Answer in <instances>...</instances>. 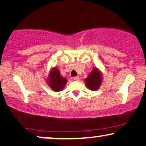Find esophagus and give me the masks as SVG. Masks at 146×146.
<instances>
[{"label": "esophagus", "mask_w": 146, "mask_h": 146, "mask_svg": "<svg viewBox=\"0 0 146 146\" xmlns=\"http://www.w3.org/2000/svg\"><path fill=\"white\" fill-rule=\"evenodd\" d=\"M73 79H74V80H75V81H78L80 80V78H79V76H75L73 78Z\"/></svg>", "instance_id": "esophagus-1"}]
</instances>
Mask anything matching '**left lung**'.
<instances>
[{
  "mask_svg": "<svg viewBox=\"0 0 146 146\" xmlns=\"http://www.w3.org/2000/svg\"><path fill=\"white\" fill-rule=\"evenodd\" d=\"M86 86L90 90H97L102 83V74L98 68H94L87 78L85 79Z\"/></svg>",
  "mask_w": 146,
  "mask_h": 146,
  "instance_id": "obj_1",
  "label": "left lung"
}]
</instances>
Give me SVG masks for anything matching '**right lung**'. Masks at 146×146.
Listing matches in <instances>:
<instances>
[{
    "label": "right lung",
    "mask_w": 146,
    "mask_h": 146,
    "mask_svg": "<svg viewBox=\"0 0 146 146\" xmlns=\"http://www.w3.org/2000/svg\"><path fill=\"white\" fill-rule=\"evenodd\" d=\"M67 82V80L62 76L60 71L56 68L50 71L49 74V78L48 80V84L50 87L55 92L62 90Z\"/></svg>",
    "instance_id": "1"
}]
</instances>
